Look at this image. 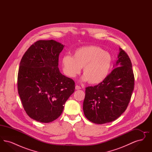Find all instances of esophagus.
Instances as JSON below:
<instances>
[{"label":"esophagus","mask_w":152,"mask_h":152,"mask_svg":"<svg viewBox=\"0 0 152 152\" xmlns=\"http://www.w3.org/2000/svg\"><path fill=\"white\" fill-rule=\"evenodd\" d=\"M75 89H76V90H79V89H81V87L77 85V86H75Z\"/></svg>","instance_id":"34e87169"}]
</instances>
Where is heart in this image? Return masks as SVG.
Listing matches in <instances>:
<instances>
[{"instance_id":"obj_1","label":"heart","mask_w":152,"mask_h":152,"mask_svg":"<svg viewBox=\"0 0 152 152\" xmlns=\"http://www.w3.org/2000/svg\"><path fill=\"white\" fill-rule=\"evenodd\" d=\"M113 64L112 56L102 48L87 45L76 49L72 56L65 55L61 58V65L65 75L75 78L83 68V81L99 84L106 79Z\"/></svg>"}]
</instances>
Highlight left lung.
<instances>
[{"label":"left lung","instance_id":"obj_1","mask_svg":"<svg viewBox=\"0 0 152 152\" xmlns=\"http://www.w3.org/2000/svg\"><path fill=\"white\" fill-rule=\"evenodd\" d=\"M116 67L102 83L86 88L84 115L102 124L115 121L127 108L134 89V77L127 53L120 48Z\"/></svg>","mask_w":152,"mask_h":152}]
</instances>
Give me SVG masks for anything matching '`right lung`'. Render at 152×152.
Returning a JSON list of instances; mask_svg holds the SVG:
<instances>
[{
  "label": "right lung",
  "instance_id": "obj_1",
  "mask_svg": "<svg viewBox=\"0 0 152 152\" xmlns=\"http://www.w3.org/2000/svg\"><path fill=\"white\" fill-rule=\"evenodd\" d=\"M64 45L53 40H39L22 57L18 89L23 107L31 118L48 123L57 119L75 91V82L59 71L58 56Z\"/></svg>",
  "mask_w": 152,
  "mask_h": 152
}]
</instances>
